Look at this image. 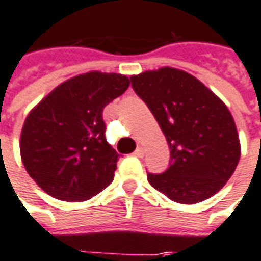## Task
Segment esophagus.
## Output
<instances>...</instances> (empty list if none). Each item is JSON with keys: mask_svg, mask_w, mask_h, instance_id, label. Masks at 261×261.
<instances>
[{"mask_svg": "<svg viewBox=\"0 0 261 261\" xmlns=\"http://www.w3.org/2000/svg\"><path fill=\"white\" fill-rule=\"evenodd\" d=\"M134 155L138 156V158H141V156L144 155V149L141 148V147H138V148H137L136 151H134Z\"/></svg>", "mask_w": 261, "mask_h": 261, "instance_id": "34e87169", "label": "esophagus"}]
</instances>
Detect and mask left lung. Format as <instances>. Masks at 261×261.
Returning a JSON list of instances; mask_svg holds the SVG:
<instances>
[{
    "label": "left lung",
    "mask_w": 261,
    "mask_h": 261,
    "mask_svg": "<svg viewBox=\"0 0 261 261\" xmlns=\"http://www.w3.org/2000/svg\"><path fill=\"white\" fill-rule=\"evenodd\" d=\"M131 86L154 114L171 149L162 174H149L156 191L178 203L219 192L240 158V143L225 103L192 74L174 67L131 76Z\"/></svg>",
    "instance_id": "1"
}]
</instances>
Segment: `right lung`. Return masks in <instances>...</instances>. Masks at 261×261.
<instances>
[{
  "mask_svg": "<svg viewBox=\"0 0 261 261\" xmlns=\"http://www.w3.org/2000/svg\"><path fill=\"white\" fill-rule=\"evenodd\" d=\"M130 86L123 74L89 72L63 82L36 106L21 133L27 172L56 199L82 202L112 184L118 154L103 110Z\"/></svg>",
  "mask_w": 261,
  "mask_h": 261,
  "instance_id": "1",
  "label": "right lung"
}]
</instances>
